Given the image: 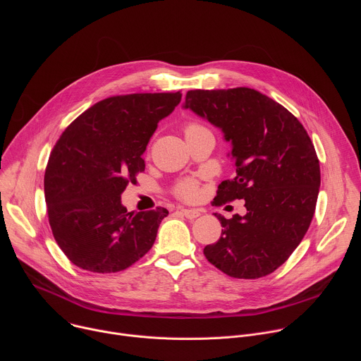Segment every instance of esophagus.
<instances>
[{
  "label": "esophagus",
  "mask_w": 361,
  "mask_h": 361,
  "mask_svg": "<svg viewBox=\"0 0 361 361\" xmlns=\"http://www.w3.org/2000/svg\"><path fill=\"white\" fill-rule=\"evenodd\" d=\"M181 212V214L185 217V219H188V220H194V219H197V217H200V210H195V209H181L180 210Z\"/></svg>",
  "instance_id": "34e87169"
}]
</instances>
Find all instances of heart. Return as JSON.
I'll return each instance as SVG.
<instances>
[{"label":"heart","mask_w":361,"mask_h":361,"mask_svg":"<svg viewBox=\"0 0 361 361\" xmlns=\"http://www.w3.org/2000/svg\"><path fill=\"white\" fill-rule=\"evenodd\" d=\"M195 128H201V127L197 126V124H190V126L185 128V133L190 131V130H195ZM177 192H178V195H181L183 198L192 200V198H195V195H197V187H195V184H194L192 181H183V183L178 185Z\"/></svg>","instance_id":"obj_1"}]
</instances>
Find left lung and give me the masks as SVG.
I'll list each match as a JSON object with an SVG mask.
<instances>
[{
	"label": "left lung",
	"instance_id": "obj_1",
	"mask_svg": "<svg viewBox=\"0 0 361 361\" xmlns=\"http://www.w3.org/2000/svg\"><path fill=\"white\" fill-rule=\"evenodd\" d=\"M184 110L221 130L235 177L219 185L216 205L244 200L247 213L227 220L204 255L235 279L277 270L310 227L320 188L314 145L301 123L267 95L245 87L192 90Z\"/></svg>",
	"mask_w": 361,
	"mask_h": 361
}]
</instances>
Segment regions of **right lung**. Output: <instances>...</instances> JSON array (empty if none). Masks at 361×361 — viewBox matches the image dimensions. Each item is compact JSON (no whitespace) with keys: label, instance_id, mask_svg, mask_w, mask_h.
<instances>
[{"label":"right lung","instance_id":"right-lung-1","mask_svg":"<svg viewBox=\"0 0 361 361\" xmlns=\"http://www.w3.org/2000/svg\"><path fill=\"white\" fill-rule=\"evenodd\" d=\"M181 92L102 99L63 133L45 169L44 192L54 238L77 267L126 270L152 247L169 212L128 213L121 194L144 171L142 154Z\"/></svg>","mask_w":361,"mask_h":361}]
</instances>
